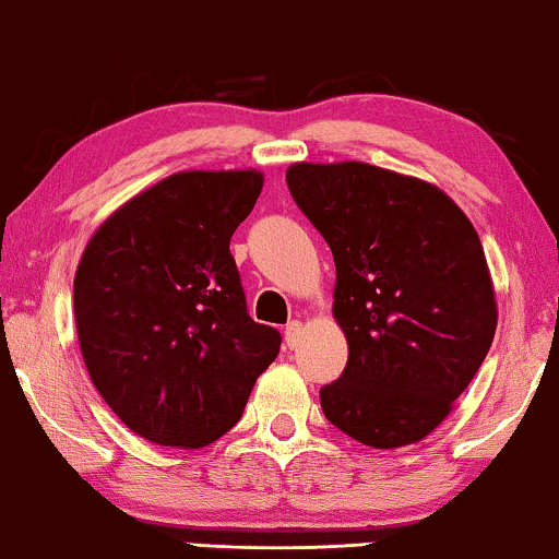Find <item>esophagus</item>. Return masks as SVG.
Returning a JSON list of instances; mask_svg holds the SVG:
<instances>
[{
	"label": "esophagus",
	"mask_w": 559,
	"mask_h": 559,
	"mask_svg": "<svg viewBox=\"0 0 559 559\" xmlns=\"http://www.w3.org/2000/svg\"><path fill=\"white\" fill-rule=\"evenodd\" d=\"M302 338V323L300 320H289V323L285 325V341L289 348H297V343H300Z\"/></svg>",
	"instance_id": "esophagus-1"
}]
</instances>
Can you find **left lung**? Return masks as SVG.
<instances>
[{
	"label": "left lung",
	"instance_id": "left-lung-1",
	"mask_svg": "<svg viewBox=\"0 0 559 559\" xmlns=\"http://www.w3.org/2000/svg\"><path fill=\"white\" fill-rule=\"evenodd\" d=\"M287 188L333 251V316L348 341L346 369L320 389V407L369 448L423 440L496 333L476 228L440 188L366 163H297Z\"/></svg>",
	"mask_w": 559,
	"mask_h": 559
}]
</instances>
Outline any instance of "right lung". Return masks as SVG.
<instances>
[{
    "instance_id": "obj_1",
    "label": "right lung",
    "mask_w": 559,
    "mask_h": 559,
    "mask_svg": "<svg viewBox=\"0 0 559 559\" xmlns=\"http://www.w3.org/2000/svg\"><path fill=\"white\" fill-rule=\"evenodd\" d=\"M257 170L175 173L98 226L73 280L88 377L121 423L203 448L239 423L277 328L254 323L228 251L262 193Z\"/></svg>"
}]
</instances>
